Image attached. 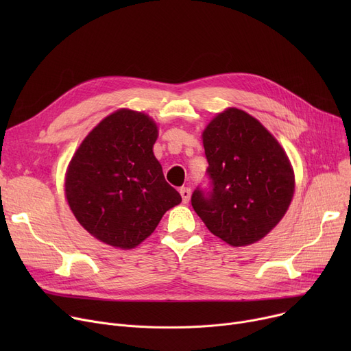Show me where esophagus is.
<instances>
[{"label": "esophagus", "mask_w": 351, "mask_h": 351, "mask_svg": "<svg viewBox=\"0 0 351 351\" xmlns=\"http://www.w3.org/2000/svg\"><path fill=\"white\" fill-rule=\"evenodd\" d=\"M179 193H180V196H182V202H183V204H188L189 199H191V189H189V188H180Z\"/></svg>", "instance_id": "obj_1"}]
</instances>
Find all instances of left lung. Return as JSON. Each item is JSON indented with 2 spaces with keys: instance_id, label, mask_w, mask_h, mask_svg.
I'll return each instance as SVG.
<instances>
[{
  "instance_id": "left-lung-1",
  "label": "left lung",
  "mask_w": 351,
  "mask_h": 351,
  "mask_svg": "<svg viewBox=\"0 0 351 351\" xmlns=\"http://www.w3.org/2000/svg\"><path fill=\"white\" fill-rule=\"evenodd\" d=\"M209 186L192 206L206 228L230 246L261 241L285 216L294 191L287 155L245 110L229 108L204 132Z\"/></svg>"
}]
</instances>
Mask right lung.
<instances>
[{
  "instance_id": "add662e5",
  "label": "right lung",
  "mask_w": 351,
  "mask_h": 351,
  "mask_svg": "<svg viewBox=\"0 0 351 351\" xmlns=\"http://www.w3.org/2000/svg\"><path fill=\"white\" fill-rule=\"evenodd\" d=\"M155 122L142 112L119 109L101 121L69 162L68 205L98 241L132 249L149 236L179 192L165 180L154 155Z\"/></svg>"
}]
</instances>
